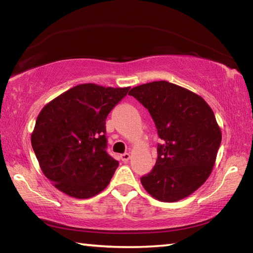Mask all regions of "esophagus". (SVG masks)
<instances>
[{
  "instance_id": "obj_1",
  "label": "esophagus",
  "mask_w": 253,
  "mask_h": 253,
  "mask_svg": "<svg viewBox=\"0 0 253 253\" xmlns=\"http://www.w3.org/2000/svg\"><path fill=\"white\" fill-rule=\"evenodd\" d=\"M121 158H122V161H123V162H127V161H129V158H130V154H129V153H125V154H123V155H121Z\"/></svg>"
}]
</instances>
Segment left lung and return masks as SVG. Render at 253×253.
I'll return each mask as SVG.
<instances>
[{
  "label": "left lung",
  "instance_id": "obj_1",
  "mask_svg": "<svg viewBox=\"0 0 253 253\" xmlns=\"http://www.w3.org/2000/svg\"><path fill=\"white\" fill-rule=\"evenodd\" d=\"M153 118L163 144L152 172L140 178L147 193L162 202H177L202 186L215 164L222 134L213 110L198 93L153 81L132 88Z\"/></svg>",
  "mask_w": 253,
  "mask_h": 253
}]
</instances>
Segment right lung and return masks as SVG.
<instances>
[{
  "label": "right lung",
  "instance_id": "obj_1",
  "mask_svg": "<svg viewBox=\"0 0 253 253\" xmlns=\"http://www.w3.org/2000/svg\"><path fill=\"white\" fill-rule=\"evenodd\" d=\"M129 89L78 84L38 115L32 148L42 173L62 193L89 199L109 184L119 163L106 152V118Z\"/></svg>",
  "mask_w": 253,
  "mask_h": 253
}]
</instances>
